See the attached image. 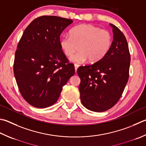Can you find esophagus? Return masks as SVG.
I'll list each match as a JSON object with an SVG mask.
<instances>
[{
  "label": "esophagus",
  "mask_w": 146,
  "mask_h": 146,
  "mask_svg": "<svg viewBox=\"0 0 146 146\" xmlns=\"http://www.w3.org/2000/svg\"><path fill=\"white\" fill-rule=\"evenodd\" d=\"M78 64H75V71L76 72V70H77V69H78Z\"/></svg>",
  "instance_id": "esophagus-1"
}]
</instances>
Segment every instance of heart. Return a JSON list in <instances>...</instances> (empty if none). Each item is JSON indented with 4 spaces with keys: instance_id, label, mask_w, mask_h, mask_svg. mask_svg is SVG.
I'll return each mask as SVG.
<instances>
[{
    "instance_id": "obj_1",
    "label": "heart",
    "mask_w": 146,
    "mask_h": 146,
    "mask_svg": "<svg viewBox=\"0 0 146 146\" xmlns=\"http://www.w3.org/2000/svg\"><path fill=\"white\" fill-rule=\"evenodd\" d=\"M113 36L109 31L91 24L76 26L70 31V35L62 37L60 48L64 54L71 57L74 62H83L87 59L91 63H96L103 59L111 49Z\"/></svg>"
}]
</instances>
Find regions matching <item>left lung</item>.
Wrapping results in <instances>:
<instances>
[{
	"label": "left lung",
	"instance_id": "1",
	"mask_svg": "<svg viewBox=\"0 0 146 146\" xmlns=\"http://www.w3.org/2000/svg\"><path fill=\"white\" fill-rule=\"evenodd\" d=\"M113 28L112 46L100 61L81 66L79 91L82 105L94 112H104L113 107L121 97L129 78L130 65L128 42L120 29Z\"/></svg>",
	"mask_w": 146,
	"mask_h": 146
}]
</instances>
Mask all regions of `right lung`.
I'll return each instance as SVG.
<instances>
[{"label": "right lung", "mask_w": 146, "mask_h": 146, "mask_svg": "<svg viewBox=\"0 0 146 146\" xmlns=\"http://www.w3.org/2000/svg\"><path fill=\"white\" fill-rule=\"evenodd\" d=\"M72 22L56 16H41L27 26L18 42L15 77L22 97L34 107L54 105L75 73L60 45V34Z\"/></svg>", "instance_id": "add662e5"}]
</instances>
